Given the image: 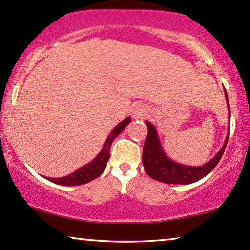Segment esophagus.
Returning <instances> with one entry per match:
<instances>
[{"label":"esophagus","mask_w":250,"mask_h":250,"mask_svg":"<svg viewBox=\"0 0 250 250\" xmlns=\"http://www.w3.org/2000/svg\"><path fill=\"white\" fill-rule=\"evenodd\" d=\"M145 115H146V108L144 106L138 105L135 107L134 112H132V118L135 120H142Z\"/></svg>","instance_id":"esophagus-1"}]
</instances>
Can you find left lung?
Returning a JSON list of instances; mask_svg holds the SVG:
<instances>
[{
    "mask_svg": "<svg viewBox=\"0 0 250 250\" xmlns=\"http://www.w3.org/2000/svg\"><path fill=\"white\" fill-rule=\"evenodd\" d=\"M225 97L227 107H229V116L230 119L229 103L226 90ZM145 123L147 125V136L143 147V157H142L144 169L148 176L164 183L189 185V183L196 182L202 178H204V176H207L217 166V164L219 163L220 158H222L224 151H225L227 142H229V134L226 136L225 143H224L222 148L218 151L212 159L202 166L182 165V164L174 162V160H172L167 156L162 144H160L159 136H158V132L152 123L148 121H145Z\"/></svg>",
    "mask_w": 250,
    "mask_h": 250,
    "instance_id": "obj_1",
    "label": "left lung"
}]
</instances>
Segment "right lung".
I'll return each mask as SVG.
<instances>
[{
    "mask_svg": "<svg viewBox=\"0 0 250 250\" xmlns=\"http://www.w3.org/2000/svg\"><path fill=\"white\" fill-rule=\"evenodd\" d=\"M130 121V118H125L122 122H120L119 125L113 129L108 137H107L106 142L104 143L102 151L98 153V156L94 158L92 162L86 164V165L81 167L80 169L75 170L74 173H71V174L69 175L62 176V178H47L46 176L45 179H47L50 182L58 183V185L62 186H81L98 178V176L102 174L106 168L107 162H108L109 159V150L110 146H112L113 141H114L116 136L121 134L123 129L127 127Z\"/></svg>",
    "mask_w": 250,
    "mask_h": 250,
    "instance_id": "right-lung-1",
    "label": "right lung"
}]
</instances>
